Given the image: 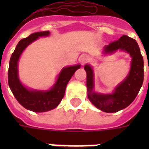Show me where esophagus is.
Returning <instances> with one entry per match:
<instances>
[{"label": "esophagus", "instance_id": "esophagus-1", "mask_svg": "<svg viewBox=\"0 0 149 149\" xmlns=\"http://www.w3.org/2000/svg\"><path fill=\"white\" fill-rule=\"evenodd\" d=\"M86 60H87V58H86V57H83V58H80V62L82 63H84L85 62H86Z\"/></svg>", "mask_w": 149, "mask_h": 149}]
</instances>
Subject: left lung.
<instances>
[{
    "mask_svg": "<svg viewBox=\"0 0 149 149\" xmlns=\"http://www.w3.org/2000/svg\"><path fill=\"white\" fill-rule=\"evenodd\" d=\"M127 52L132 57L131 70L125 80L118 85L111 94H101L93 91V72L91 65H85L86 72L87 96L91 103L102 111L113 113L127 107L138 95L144 80V61L138 43L134 39L123 36L118 40L104 46V53L111 54L117 50Z\"/></svg>",
    "mask_w": 149,
    "mask_h": 149,
    "instance_id": "left-lung-1",
    "label": "left lung"
}]
</instances>
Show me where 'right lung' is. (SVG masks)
Wrapping results in <instances>:
<instances>
[{
    "instance_id": "obj_1",
    "label": "right lung",
    "mask_w": 149,
    "mask_h": 149,
    "mask_svg": "<svg viewBox=\"0 0 149 149\" xmlns=\"http://www.w3.org/2000/svg\"><path fill=\"white\" fill-rule=\"evenodd\" d=\"M49 31H38L23 38L17 43L11 55L8 69V85L18 103L24 108L34 112H45L56 108L64 97L68 82L80 65L63 68L58 74V79L49 91L29 90L20 82L17 72V63L24 49L39 37L48 36Z\"/></svg>"
}]
</instances>
